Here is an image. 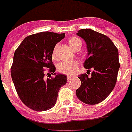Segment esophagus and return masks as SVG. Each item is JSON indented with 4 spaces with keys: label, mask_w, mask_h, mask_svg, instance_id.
Instances as JSON below:
<instances>
[{
    "label": "esophagus",
    "mask_w": 132,
    "mask_h": 132,
    "mask_svg": "<svg viewBox=\"0 0 132 132\" xmlns=\"http://www.w3.org/2000/svg\"><path fill=\"white\" fill-rule=\"evenodd\" d=\"M73 78H74V77L68 76V77H67V80H68V82H70V81H71V80L73 79Z\"/></svg>",
    "instance_id": "esophagus-1"
}]
</instances>
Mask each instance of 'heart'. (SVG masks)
Returning a JSON list of instances; mask_svg holds the SVG:
<instances>
[{
  "instance_id": "heart-1",
  "label": "heart",
  "mask_w": 132,
  "mask_h": 132,
  "mask_svg": "<svg viewBox=\"0 0 132 132\" xmlns=\"http://www.w3.org/2000/svg\"><path fill=\"white\" fill-rule=\"evenodd\" d=\"M68 43L71 48L78 51L82 46V40L79 38L76 37H72L69 39ZM57 45L54 47L52 52L53 57H55L56 55V50ZM78 66V62L77 60H68V61H62L59 63L57 65V70L61 73L65 75L73 74L77 70Z\"/></svg>"
}]
</instances>
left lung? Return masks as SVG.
<instances>
[{"mask_svg":"<svg viewBox=\"0 0 132 132\" xmlns=\"http://www.w3.org/2000/svg\"><path fill=\"white\" fill-rule=\"evenodd\" d=\"M77 35L86 44L84 68L93 71L90 77L79 75L81 85L76 95L82 102L95 105L105 100L115 86L120 68L118 49L108 37L94 30L80 29Z\"/></svg>","mask_w":132,"mask_h":132,"instance_id":"8db88e82","label":"left lung"}]
</instances>
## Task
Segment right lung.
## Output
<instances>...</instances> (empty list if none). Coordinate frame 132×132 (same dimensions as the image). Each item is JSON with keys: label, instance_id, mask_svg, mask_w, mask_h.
<instances>
[{"label": "right lung", "instance_id": "1", "mask_svg": "<svg viewBox=\"0 0 132 132\" xmlns=\"http://www.w3.org/2000/svg\"><path fill=\"white\" fill-rule=\"evenodd\" d=\"M65 33L38 32L25 38L15 51L11 76L19 98L27 107L44 111L55 105L59 90L66 84L67 77L55 72L52 52ZM44 67L55 77L44 78ZM51 76V75H50Z\"/></svg>", "mask_w": 132, "mask_h": 132}]
</instances>
